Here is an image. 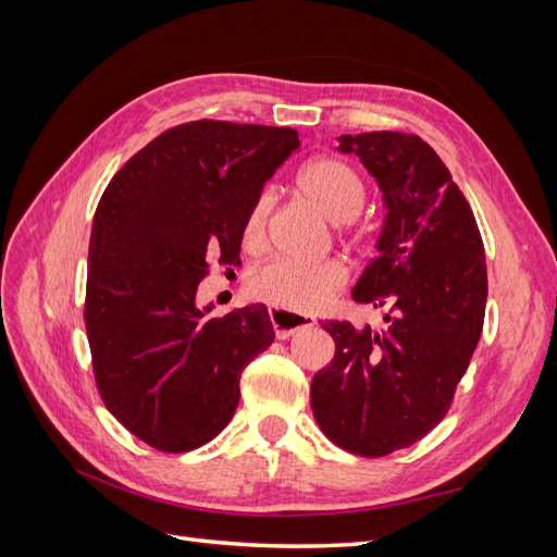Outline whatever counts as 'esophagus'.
<instances>
[{"mask_svg":"<svg viewBox=\"0 0 557 557\" xmlns=\"http://www.w3.org/2000/svg\"><path fill=\"white\" fill-rule=\"evenodd\" d=\"M269 318H272V325L278 339H288V336L297 334L299 330L313 327L315 320L309 315H299V313H288L281 309H269Z\"/></svg>","mask_w":557,"mask_h":557,"instance_id":"34e87169","label":"esophagus"}]
</instances>
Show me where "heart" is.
Masks as SVG:
<instances>
[{"mask_svg": "<svg viewBox=\"0 0 557 557\" xmlns=\"http://www.w3.org/2000/svg\"><path fill=\"white\" fill-rule=\"evenodd\" d=\"M297 188L332 223H350L364 207V183L350 164L336 158H313L297 172ZM274 195L260 193L246 211L242 237L248 248H260L267 237V221ZM348 281V267L339 258L320 262H295L276 258L262 264L248 278V293L288 313H313Z\"/></svg>", "mask_w": 557, "mask_h": 557, "instance_id": "b5f03b06", "label": "heart"}]
</instances>
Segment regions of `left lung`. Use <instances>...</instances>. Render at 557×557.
Returning a JSON list of instances; mask_svg holds the SVG:
<instances>
[{"label":"left lung","instance_id":"obj_1","mask_svg":"<svg viewBox=\"0 0 557 557\" xmlns=\"http://www.w3.org/2000/svg\"><path fill=\"white\" fill-rule=\"evenodd\" d=\"M339 150L362 160L387 207L379 258L352 299L393 315L381 332L323 323L334 360L311 381V409L330 442L383 458L423 440L450 409L483 330L485 250L469 201L416 134H344Z\"/></svg>","mask_w":557,"mask_h":557}]
</instances>
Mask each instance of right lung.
<instances>
[{
	"mask_svg": "<svg viewBox=\"0 0 557 557\" xmlns=\"http://www.w3.org/2000/svg\"><path fill=\"white\" fill-rule=\"evenodd\" d=\"M299 146L290 127L193 121L132 156L99 199L86 320L99 397L162 453L205 446L237 411L244 367L274 342L264 305L197 309L213 262L242 264V227Z\"/></svg>",
	"mask_w": 557,
	"mask_h": 557,
	"instance_id": "add662e5",
	"label": "right lung"
}]
</instances>
